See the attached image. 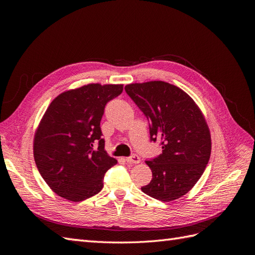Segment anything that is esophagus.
Here are the masks:
<instances>
[{"label":"esophagus","instance_id":"34e87169","mask_svg":"<svg viewBox=\"0 0 255 255\" xmlns=\"http://www.w3.org/2000/svg\"><path fill=\"white\" fill-rule=\"evenodd\" d=\"M126 160H127V163L133 164V165L140 163V158H139V156H138V155H132L130 157H128Z\"/></svg>","mask_w":255,"mask_h":255}]
</instances>
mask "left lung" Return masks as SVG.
Returning <instances> with one entry per match:
<instances>
[{"label":"left lung","mask_w":255,"mask_h":255,"mask_svg":"<svg viewBox=\"0 0 255 255\" xmlns=\"http://www.w3.org/2000/svg\"><path fill=\"white\" fill-rule=\"evenodd\" d=\"M125 89L150 121L151 139L163 145L159 156L145 160L152 180L141 190L163 202L183 197L211 156V132L202 111L186 92L163 81L128 84Z\"/></svg>","instance_id":"8db88e82"}]
</instances>
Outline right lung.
Listing matches in <instances>:
<instances>
[{"label": "right lung", "mask_w": 255, "mask_h": 255, "mask_svg": "<svg viewBox=\"0 0 255 255\" xmlns=\"http://www.w3.org/2000/svg\"><path fill=\"white\" fill-rule=\"evenodd\" d=\"M122 90V84H87L61 92L45 111L34 136V159L57 196L80 202L103 188L104 174L117 160L104 150L100 121L106 103Z\"/></svg>", "instance_id": "add662e5"}]
</instances>
